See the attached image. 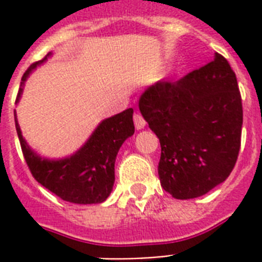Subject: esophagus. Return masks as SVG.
Returning a JSON list of instances; mask_svg holds the SVG:
<instances>
[{"mask_svg":"<svg viewBox=\"0 0 262 262\" xmlns=\"http://www.w3.org/2000/svg\"><path fill=\"white\" fill-rule=\"evenodd\" d=\"M133 121H135V126L137 130H140V129H144L145 119L143 118V115H141V114L136 113L135 115H133Z\"/></svg>","mask_w":262,"mask_h":262,"instance_id":"34e87169","label":"esophagus"}]
</instances>
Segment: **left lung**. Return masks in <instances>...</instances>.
Wrapping results in <instances>:
<instances>
[{
    "label": "left lung",
    "mask_w": 262,
    "mask_h": 262,
    "mask_svg": "<svg viewBox=\"0 0 262 262\" xmlns=\"http://www.w3.org/2000/svg\"><path fill=\"white\" fill-rule=\"evenodd\" d=\"M139 108L161 143L158 174L176 199L202 196L227 180L236 163L243 110L236 75L224 56L176 82L159 81Z\"/></svg>",
    "instance_id": "obj_1"
}]
</instances>
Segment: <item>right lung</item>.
<instances>
[{
  "instance_id": "right-lung-1",
  "label": "right lung",
  "mask_w": 262,
  "mask_h": 262,
  "mask_svg": "<svg viewBox=\"0 0 262 262\" xmlns=\"http://www.w3.org/2000/svg\"><path fill=\"white\" fill-rule=\"evenodd\" d=\"M51 55L48 53L26 71L16 103L19 101L30 73ZM15 122L26 163L34 179L42 187L63 201L78 205L101 203L110 196L115 181L114 166L117 154L123 141L135 133L133 108L101 121L86 143L77 152L63 159H47L34 152L23 139L16 117Z\"/></svg>"
}]
</instances>
